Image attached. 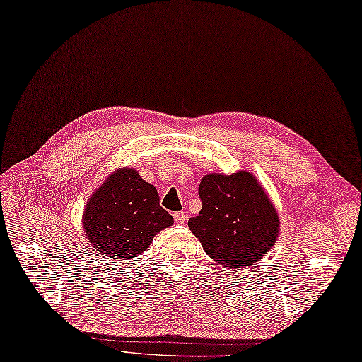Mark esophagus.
Instances as JSON below:
<instances>
[{
    "label": "esophagus",
    "instance_id": "esophagus-1",
    "mask_svg": "<svg viewBox=\"0 0 362 362\" xmlns=\"http://www.w3.org/2000/svg\"><path fill=\"white\" fill-rule=\"evenodd\" d=\"M173 216H174V221H176V223H179V225L186 222V213L185 211H176Z\"/></svg>",
    "mask_w": 362,
    "mask_h": 362
}]
</instances>
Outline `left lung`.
<instances>
[{"label":"left lung","instance_id":"1","mask_svg":"<svg viewBox=\"0 0 362 362\" xmlns=\"http://www.w3.org/2000/svg\"><path fill=\"white\" fill-rule=\"evenodd\" d=\"M198 194L203 207L188 226L222 267L238 270L257 265L277 242L279 213L252 171L209 173Z\"/></svg>","mask_w":362,"mask_h":362}]
</instances>
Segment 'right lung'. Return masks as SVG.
<instances>
[{"mask_svg": "<svg viewBox=\"0 0 362 362\" xmlns=\"http://www.w3.org/2000/svg\"><path fill=\"white\" fill-rule=\"evenodd\" d=\"M173 222L170 213L159 206L155 186L129 167L117 168L105 177L82 215L89 243L107 259L116 261L140 255Z\"/></svg>", "mask_w": 362, "mask_h": 362, "instance_id": "add662e5", "label": "right lung"}]
</instances>
